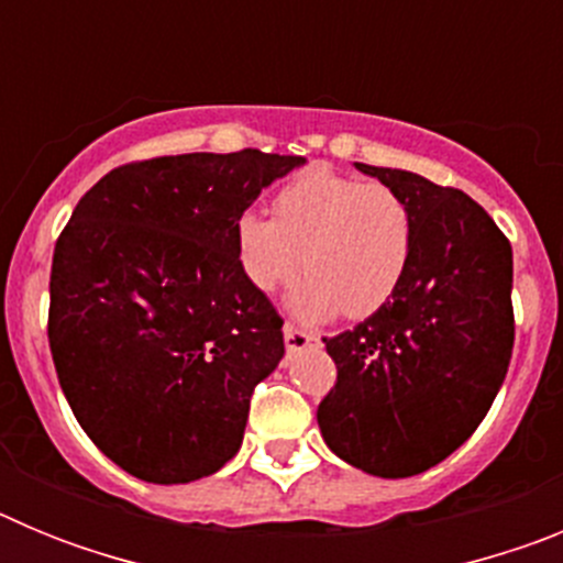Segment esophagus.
Here are the masks:
<instances>
[{"mask_svg":"<svg viewBox=\"0 0 563 563\" xmlns=\"http://www.w3.org/2000/svg\"><path fill=\"white\" fill-rule=\"evenodd\" d=\"M318 335L310 330H301V327L296 324H285V343H287V352H298L305 350V346H310V343H316Z\"/></svg>","mask_w":563,"mask_h":563,"instance_id":"1","label":"esophagus"}]
</instances>
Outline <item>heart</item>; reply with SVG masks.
<instances>
[{"label":"heart","instance_id":"obj_1","mask_svg":"<svg viewBox=\"0 0 563 563\" xmlns=\"http://www.w3.org/2000/svg\"><path fill=\"white\" fill-rule=\"evenodd\" d=\"M239 265L258 292L310 276L292 298L298 316L366 318L400 290L415 251V211L400 191L316 166L273 194V220L233 222Z\"/></svg>","mask_w":563,"mask_h":563}]
</instances>
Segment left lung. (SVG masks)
I'll use <instances>...</instances> for the list:
<instances>
[{"label": "left lung", "mask_w": 563, "mask_h": 563, "mask_svg": "<svg viewBox=\"0 0 563 563\" xmlns=\"http://www.w3.org/2000/svg\"><path fill=\"white\" fill-rule=\"evenodd\" d=\"M415 211V251L386 307L335 338L318 402L332 451L402 479L454 454L494 406L514 355V251L485 208L420 174L355 163Z\"/></svg>", "instance_id": "8db88e82"}]
</instances>
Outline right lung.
I'll return each mask as SVG.
<instances>
[{
    "label": "right lung",
    "instance_id": "right-lung-1",
    "mask_svg": "<svg viewBox=\"0 0 563 563\" xmlns=\"http://www.w3.org/2000/svg\"><path fill=\"white\" fill-rule=\"evenodd\" d=\"M301 163L258 148L123 163L64 225L49 352L81 429L126 474L194 482L242 445L285 321L239 265L233 222Z\"/></svg>",
    "mask_w": 563,
    "mask_h": 563
}]
</instances>
